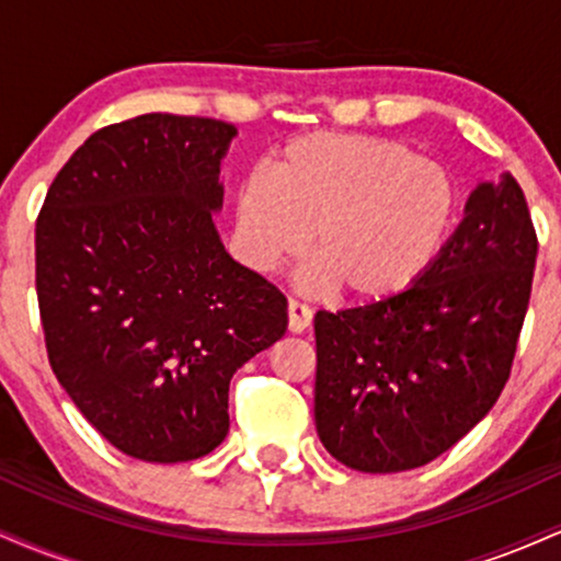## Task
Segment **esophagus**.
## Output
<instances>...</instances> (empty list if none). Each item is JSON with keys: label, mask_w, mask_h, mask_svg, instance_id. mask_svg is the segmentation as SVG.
<instances>
[{"label": "esophagus", "mask_w": 561, "mask_h": 561, "mask_svg": "<svg viewBox=\"0 0 561 561\" xmlns=\"http://www.w3.org/2000/svg\"><path fill=\"white\" fill-rule=\"evenodd\" d=\"M311 319H313V313H311V308L306 306V302H298V300L287 302V327H289V332H295V334L306 332L308 327H311Z\"/></svg>", "instance_id": "34e87169"}]
</instances>
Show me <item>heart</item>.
<instances>
[{
    "mask_svg": "<svg viewBox=\"0 0 561 561\" xmlns=\"http://www.w3.org/2000/svg\"><path fill=\"white\" fill-rule=\"evenodd\" d=\"M268 176L237 190L234 227L255 268L311 255L340 298L379 306L433 274L454 234L461 192L446 165L405 141L313 131L287 141Z\"/></svg>",
    "mask_w": 561,
    "mask_h": 561,
    "instance_id": "obj_1",
    "label": "heart"
}]
</instances>
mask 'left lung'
<instances>
[{
    "label": "left lung",
    "mask_w": 561,
    "mask_h": 561,
    "mask_svg": "<svg viewBox=\"0 0 561 561\" xmlns=\"http://www.w3.org/2000/svg\"><path fill=\"white\" fill-rule=\"evenodd\" d=\"M538 237L523 186L480 184L433 274L403 298L319 311L317 433L369 474L430 465L499 401L512 375Z\"/></svg>",
    "instance_id": "1"
}]
</instances>
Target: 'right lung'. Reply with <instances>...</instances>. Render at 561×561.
<instances>
[{"instance_id": "obj_1", "label": "right lung", "mask_w": 561, "mask_h": 561, "mask_svg": "<svg viewBox=\"0 0 561 561\" xmlns=\"http://www.w3.org/2000/svg\"><path fill=\"white\" fill-rule=\"evenodd\" d=\"M237 128L147 113L94 131L36 218L49 366L121 454L176 465L229 433L231 375L287 330V300L224 250L221 158Z\"/></svg>"}]
</instances>
